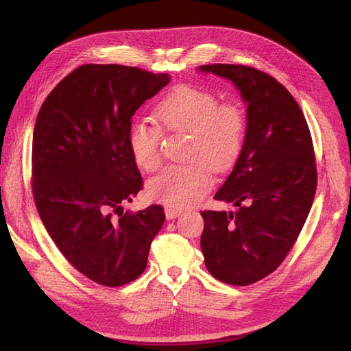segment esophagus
Here are the masks:
<instances>
[{
	"instance_id": "1",
	"label": "esophagus",
	"mask_w": 351,
	"mask_h": 351,
	"mask_svg": "<svg viewBox=\"0 0 351 351\" xmlns=\"http://www.w3.org/2000/svg\"><path fill=\"white\" fill-rule=\"evenodd\" d=\"M180 214H182V209L173 208V206H165V217H167V219H174Z\"/></svg>"
}]
</instances>
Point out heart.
Wrapping results in <instances>:
<instances>
[{
	"mask_svg": "<svg viewBox=\"0 0 351 351\" xmlns=\"http://www.w3.org/2000/svg\"><path fill=\"white\" fill-rule=\"evenodd\" d=\"M156 115L169 132L192 134L184 165H169L147 183L151 199L171 206H190L212 187V171L222 173L237 161L246 141L247 120L237 104H221L214 92L178 84L156 105ZM137 167L154 171L161 164V132L141 120L129 136Z\"/></svg>",
	"mask_w": 351,
	"mask_h": 351,
	"instance_id": "obj_1",
	"label": "heart"
}]
</instances>
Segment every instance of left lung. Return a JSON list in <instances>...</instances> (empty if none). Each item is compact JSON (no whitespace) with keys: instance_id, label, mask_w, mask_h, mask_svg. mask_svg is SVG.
<instances>
[{"instance_id":"8db88e82","label":"left lung","mask_w":351,"mask_h":351,"mask_svg":"<svg viewBox=\"0 0 351 351\" xmlns=\"http://www.w3.org/2000/svg\"><path fill=\"white\" fill-rule=\"evenodd\" d=\"M247 104L243 151L217 200L236 212L202 210L200 247L210 275L249 285L277 269L294 246L317 184L309 125L293 95L269 74L241 64H206Z\"/></svg>"}]
</instances>
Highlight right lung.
<instances>
[{"label":"right lung","mask_w":351,"mask_h":351,"mask_svg":"<svg viewBox=\"0 0 351 351\" xmlns=\"http://www.w3.org/2000/svg\"><path fill=\"white\" fill-rule=\"evenodd\" d=\"M168 82V74L137 67L83 64L51 90L36 117L38 214L73 267L105 287L141 277L164 224L161 205L123 214L121 204L143 187L129 145L132 117Z\"/></svg>","instance_id":"obj_1"}]
</instances>
